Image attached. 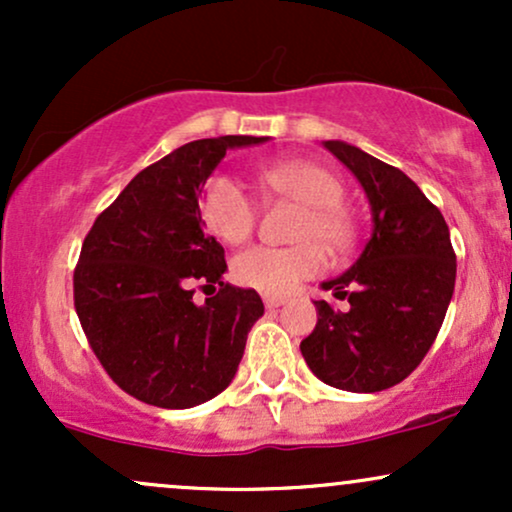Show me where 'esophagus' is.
Segmentation results:
<instances>
[{
  "label": "esophagus",
  "mask_w": 512,
  "mask_h": 512,
  "mask_svg": "<svg viewBox=\"0 0 512 512\" xmlns=\"http://www.w3.org/2000/svg\"><path fill=\"white\" fill-rule=\"evenodd\" d=\"M262 301H264V308L274 310V308H281V305L286 303V298L284 296H264Z\"/></svg>",
  "instance_id": "obj_1"
}]
</instances>
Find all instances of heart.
<instances>
[{
  "instance_id": "obj_1",
  "label": "heart",
  "mask_w": 512,
  "mask_h": 512,
  "mask_svg": "<svg viewBox=\"0 0 512 512\" xmlns=\"http://www.w3.org/2000/svg\"><path fill=\"white\" fill-rule=\"evenodd\" d=\"M260 182L274 195L293 199L303 207L293 238L301 243L291 248L243 250L233 260V276L243 286L267 293L289 296L303 281L325 269V250L344 252L356 238V226L342 204L344 185L332 170L313 161H284L264 168ZM199 211L207 228L223 243L240 245L255 231L257 207L248 192L228 175H214L199 197Z\"/></svg>"
}]
</instances>
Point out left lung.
<instances>
[{
  "mask_svg": "<svg viewBox=\"0 0 512 512\" xmlns=\"http://www.w3.org/2000/svg\"><path fill=\"white\" fill-rule=\"evenodd\" d=\"M366 190L373 233L351 269L325 281L349 310L315 301L301 354L322 383L380 392L424 361L455 291L457 260L443 214L402 170L344 142H325Z\"/></svg>",
  "mask_w": 512,
  "mask_h": 512,
  "instance_id": "8db88e82",
  "label": "left lung"
}]
</instances>
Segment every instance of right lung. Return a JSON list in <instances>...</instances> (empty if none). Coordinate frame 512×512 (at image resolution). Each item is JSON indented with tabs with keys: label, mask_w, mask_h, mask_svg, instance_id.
I'll list each match as a JSON object with an SVG mask.
<instances>
[{
	"label": "right lung",
	"mask_w": 512,
	"mask_h": 512,
	"mask_svg": "<svg viewBox=\"0 0 512 512\" xmlns=\"http://www.w3.org/2000/svg\"><path fill=\"white\" fill-rule=\"evenodd\" d=\"M267 137L197 139L137 173L98 214L74 269V308L105 373L163 409L207 402L236 375L264 305L223 281V248L204 233V182L233 146ZM216 297L197 306L194 286Z\"/></svg>",
	"instance_id": "obj_1"
}]
</instances>
